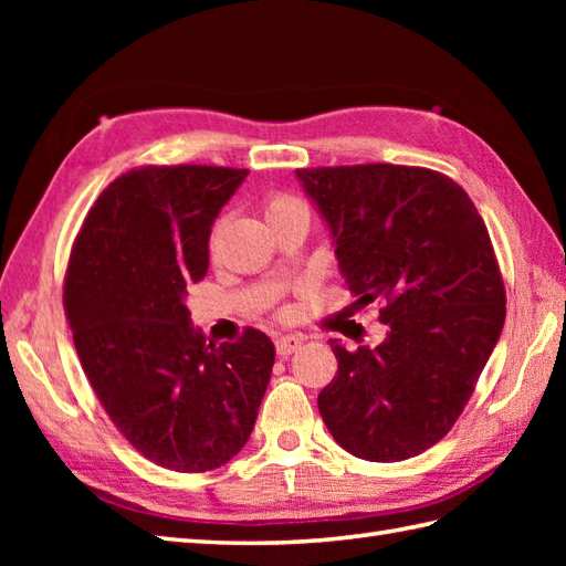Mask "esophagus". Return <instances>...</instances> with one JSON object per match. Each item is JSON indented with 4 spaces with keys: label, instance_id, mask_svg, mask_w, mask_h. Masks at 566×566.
<instances>
[{
    "label": "esophagus",
    "instance_id": "34e87169",
    "mask_svg": "<svg viewBox=\"0 0 566 566\" xmlns=\"http://www.w3.org/2000/svg\"><path fill=\"white\" fill-rule=\"evenodd\" d=\"M304 345V338L302 335H282V338L274 340V347H276V355L280 357H290L292 353H296L298 347Z\"/></svg>",
    "mask_w": 566,
    "mask_h": 566
}]
</instances>
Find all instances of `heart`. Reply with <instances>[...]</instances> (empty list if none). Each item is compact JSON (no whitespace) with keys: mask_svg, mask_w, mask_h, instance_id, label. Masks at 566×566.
Wrapping results in <instances>:
<instances>
[{"mask_svg":"<svg viewBox=\"0 0 566 566\" xmlns=\"http://www.w3.org/2000/svg\"><path fill=\"white\" fill-rule=\"evenodd\" d=\"M290 213H308L306 203L294 195H286V191H276V195H270L268 201H264V216H268V221Z\"/></svg>","mask_w":566,"mask_h":566,"instance_id":"heart-1","label":"heart"}]
</instances>
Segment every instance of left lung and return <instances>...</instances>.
Masks as SVG:
<instances>
[{"label":"left lung","instance_id":"obj_1","mask_svg":"<svg viewBox=\"0 0 566 566\" xmlns=\"http://www.w3.org/2000/svg\"><path fill=\"white\" fill-rule=\"evenodd\" d=\"M335 240L355 308L379 306L387 338L345 350L318 394L331 436L355 457L399 462L448 436L506 321L486 223L448 175L411 165L296 170Z\"/></svg>","mask_w":566,"mask_h":566}]
</instances>
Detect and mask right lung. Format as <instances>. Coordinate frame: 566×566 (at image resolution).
<instances>
[{
	"label": "right lung",
	"instance_id": "obj_1",
	"mask_svg": "<svg viewBox=\"0 0 566 566\" xmlns=\"http://www.w3.org/2000/svg\"><path fill=\"white\" fill-rule=\"evenodd\" d=\"M248 170L143 165L94 201L72 243L63 306L94 394L116 430L172 472H211L255 426L274 365L258 328L213 345L189 326L187 286Z\"/></svg>",
	"mask_w": 566,
	"mask_h": 566
}]
</instances>
